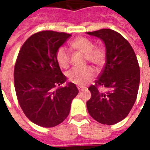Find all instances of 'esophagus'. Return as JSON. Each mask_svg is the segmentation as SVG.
I'll use <instances>...</instances> for the list:
<instances>
[{
	"label": "esophagus",
	"instance_id": "esophagus-1",
	"mask_svg": "<svg viewBox=\"0 0 150 150\" xmlns=\"http://www.w3.org/2000/svg\"><path fill=\"white\" fill-rule=\"evenodd\" d=\"M78 89H79V92H82V87H81V86H78Z\"/></svg>",
	"mask_w": 150,
	"mask_h": 150
}]
</instances>
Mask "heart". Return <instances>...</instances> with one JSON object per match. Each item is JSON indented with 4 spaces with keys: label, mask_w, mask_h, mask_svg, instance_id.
<instances>
[{
    "label": "heart",
    "mask_w": 150,
    "mask_h": 150,
    "mask_svg": "<svg viewBox=\"0 0 150 150\" xmlns=\"http://www.w3.org/2000/svg\"><path fill=\"white\" fill-rule=\"evenodd\" d=\"M71 47L78 51L85 54L86 61L92 64L100 67L103 65L106 59V53L101 47H94L91 40L85 37H79L71 43ZM71 54L66 47H61L56 53V60L60 67L68 68L70 64ZM95 72L91 67L73 68L67 73L68 80L77 85H85L93 79Z\"/></svg>",
    "instance_id": "heart-1"
}]
</instances>
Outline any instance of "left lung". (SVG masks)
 <instances>
[{
	"mask_svg": "<svg viewBox=\"0 0 150 150\" xmlns=\"http://www.w3.org/2000/svg\"><path fill=\"white\" fill-rule=\"evenodd\" d=\"M100 38L106 47L103 70L89 87L91 98L86 103L90 116L103 125H112L128 116L137 98L140 70L135 51L117 32L110 29L87 32ZM100 86L107 89L98 90Z\"/></svg>",
	"mask_w": 150,
	"mask_h": 150,
	"instance_id": "1",
	"label": "left lung"
}]
</instances>
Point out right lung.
I'll list each match as a JSON object with an SVG mask.
<instances>
[{
    "label": "right lung",
    "mask_w": 150,
    "mask_h": 150,
    "mask_svg": "<svg viewBox=\"0 0 150 150\" xmlns=\"http://www.w3.org/2000/svg\"><path fill=\"white\" fill-rule=\"evenodd\" d=\"M71 36L47 30L36 33L22 45L15 62L14 82L20 107L32 122L43 128L63 122L79 93L72 82L59 87L67 79L56 53Z\"/></svg>",
    "instance_id": "add662e5"
}]
</instances>
